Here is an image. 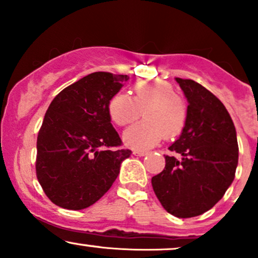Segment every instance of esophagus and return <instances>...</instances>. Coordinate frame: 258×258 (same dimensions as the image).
Returning a JSON list of instances; mask_svg holds the SVG:
<instances>
[{
	"label": "esophagus",
	"instance_id": "obj_1",
	"mask_svg": "<svg viewBox=\"0 0 258 258\" xmlns=\"http://www.w3.org/2000/svg\"><path fill=\"white\" fill-rule=\"evenodd\" d=\"M133 154L137 156H144V155H147L148 152H143V150H136V152H133Z\"/></svg>",
	"mask_w": 258,
	"mask_h": 258
}]
</instances>
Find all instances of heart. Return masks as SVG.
<instances>
[{"mask_svg": "<svg viewBox=\"0 0 258 258\" xmlns=\"http://www.w3.org/2000/svg\"><path fill=\"white\" fill-rule=\"evenodd\" d=\"M135 96L117 93L108 105L109 115L116 125L125 126L137 120L144 110L146 119L130 126L123 141L133 149H148L165 136L173 137L185 126L188 110L170 82L164 80L141 81L133 87Z\"/></svg>", "mask_w": 258, "mask_h": 258, "instance_id": "obj_1", "label": "heart"}]
</instances>
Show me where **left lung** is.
I'll return each instance as SVG.
<instances>
[{"instance_id": "8db88e82", "label": "left lung", "mask_w": 258, "mask_h": 258, "mask_svg": "<svg viewBox=\"0 0 258 258\" xmlns=\"http://www.w3.org/2000/svg\"><path fill=\"white\" fill-rule=\"evenodd\" d=\"M176 81L188 100V116L168 149L182 160L165 156L164 171L153 177L152 185L168 214L189 218L209 211L223 198L235 177L239 148L223 103L193 80Z\"/></svg>"}]
</instances>
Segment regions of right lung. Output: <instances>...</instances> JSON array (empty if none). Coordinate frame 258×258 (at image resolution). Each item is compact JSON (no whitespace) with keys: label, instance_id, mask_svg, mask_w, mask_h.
<instances>
[{"label":"right lung","instance_id":"obj_1","mask_svg":"<svg viewBox=\"0 0 258 258\" xmlns=\"http://www.w3.org/2000/svg\"><path fill=\"white\" fill-rule=\"evenodd\" d=\"M130 78L97 72L68 86L47 109L37 136L36 176L57 206L82 210L110 189L128 149L111 125L109 102Z\"/></svg>","mask_w":258,"mask_h":258}]
</instances>
